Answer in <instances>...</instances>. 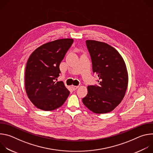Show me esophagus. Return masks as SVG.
Wrapping results in <instances>:
<instances>
[{"instance_id": "34e87169", "label": "esophagus", "mask_w": 153, "mask_h": 153, "mask_svg": "<svg viewBox=\"0 0 153 153\" xmlns=\"http://www.w3.org/2000/svg\"><path fill=\"white\" fill-rule=\"evenodd\" d=\"M79 86H75V85H72L71 86V88H73V90L74 91V90H76L78 88H79Z\"/></svg>"}]
</instances>
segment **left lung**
Here are the masks:
<instances>
[{
  "label": "left lung",
  "instance_id": "1",
  "mask_svg": "<svg viewBox=\"0 0 153 153\" xmlns=\"http://www.w3.org/2000/svg\"><path fill=\"white\" fill-rule=\"evenodd\" d=\"M93 73L99 85L88 86L82 99L86 107L96 114L111 112L123 100L128 87V75L123 59L113 47L104 42L87 40Z\"/></svg>",
  "mask_w": 153,
  "mask_h": 153
}]
</instances>
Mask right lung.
Here are the masks:
<instances>
[{
  "label": "right lung",
  "mask_w": 153,
  "mask_h": 153,
  "mask_svg": "<svg viewBox=\"0 0 153 153\" xmlns=\"http://www.w3.org/2000/svg\"><path fill=\"white\" fill-rule=\"evenodd\" d=\"M73 39H62L45 43L30 55L25 68V85L33 105L44 111L61 106L70 91L62 81L56 82L59 65L73 44Z\"/></svg>",
  "instance_id": "add662e5"
}]
</instances>
